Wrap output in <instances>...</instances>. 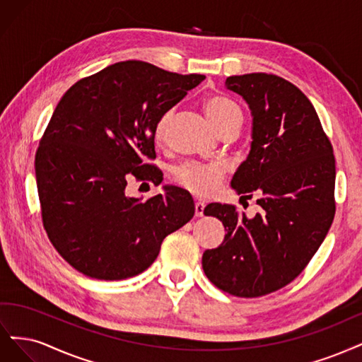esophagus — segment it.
Masks as SVG:
<instances>
[{"instance_id": "1", "label": "esophagus", "mask_w": 362, "mask_h": 362, "mask_svg": "<svg viewBox=\"0 0 362 362\" xmlns=\"http://www.w3.org/2000/svg\"><path fill=\"white\" fill-rule=\"evenodd\" d=\"M204 215V203L202 202H195V216H203Z\"/></svg>"}]
</instances>
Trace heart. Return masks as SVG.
Listing matches in <instances>:
<instances>
[{
  "label": "heart",
  "instance_id": "b5f03b06",
  "mask_svg": "<svg viewBox=\"0 0 362 362\" xmlns=\"http://www.w3.org/2000/svg\"><path fill=\"white\" fill-rule=\"evenodd\" d=\"M204 112L207 119L221 132L224 127L230 126L235 122H240L242 114L239 105L224 96H212L204 100ZM171 119V112H165L158 120L155 126V139L158 143L164 141L167 135L168 122ZM174 177L189 189L192 194L198 197L211 195L216 188L219 182L224 177V168L215 162L211 164H202V162H185L180 167L174 170Z\"/></svg>",
  "mask_w": 362,
  "mask_h": 362
}]
</instances>
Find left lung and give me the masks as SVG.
Segmentation results:
<instances>
[{
    "label": "left lung",
    "mask_w": 362,
    "mask_h": 362,
    "mask_svg": "<svg viewBox=\"0 0 362 362\" xmlns=\"http://www.w3.org/2000/svg\"><path fill=\"white\" fill-rule=\"evenodd\" d=\"M252 115L248 158L231 179L240 198L259 195V214L212 203L204 215L227 235L203 254V271L233 296L257 298L287 286L316 254L335 215V158L313 103L296 86L271 74L228 76Z\"/></svg>",
    "instance_id": "8db88e82"
}]
</instances>
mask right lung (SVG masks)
Instances as JSON below:
<instances>
[{
    "label": "right lung",
    "instance_id": "add662e5",
    "mask_svg": "<svg viewBox=\"0 0 362 362\" xmlns=\"http://www.w3.org/2000/svg\"><path fill=\"white\" fill-rule=\"evenodd\" d=\"M204 78L120 62L58 102L34 164L46 235L78 272L105 281L141 274L194 216L191 194L177 186L146 202L124 189L131 177L160 183L144 162L156 158L155 126Z\"/></svg>",
    "mask_w": 362,
    "mask_h": 362
}]
</instances>
